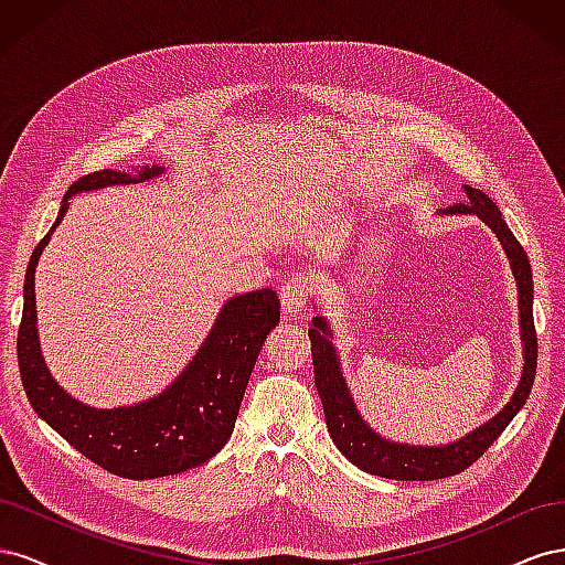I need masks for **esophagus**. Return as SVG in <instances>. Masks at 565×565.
Returning a JSON list of instances; mask_svg holds the SVG:
<instances>
[{
    "label": "esophagus",
    "mask_w": 565,
    "mask_h": 565,
    "mask_svg": "<svg viewBox=\"0 0 565 565\" xmlns=\"http://www.w3.org/2000/svg\"><path fill=\"white\" fill-rule=\"evenodd\" d=\"M311 292H313V278L311 276H301V273H297V276L285 280L282 287H280L282 311L287 316L306 311V306H309V299H311Z\"/></svg>",
    "instance_id": "1"
}]
</instances>
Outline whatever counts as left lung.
I'll list each match as a JSON object with an SVG mask.
<instances>
[{
	"mask_svg": "<svg viewBox=\"0 0 565 565\" xmlns=\"http://www.w3.org/2000/svg\"><path fill=\"white\" fill-rule=\"evenodd\" d=\"M465 188V202H457L452 207L440 210L443 214H476L498 235L502 243L511 273L519 287V316H521V341H523V374L511 401L483 426H478L465 438H459L450 446H407V443H393L372 431L355 409V403L349 393L344 374L339 367L337 349L332 347L330 324L322 316L313 318V328L309 330L311 353H313V372L316 388L322 401L324 422L339 452L344 455L358 469L382 478H396V481H436L448 478L471 467L481 457L498 436L507 429L509 422L516 417L519 409L525 405L530 388L535 382L537 367V334L533 322V270H530L527 254L521 243L504 224L502 212L483 191L471 185Z\"/></svg>",
	"mask_w": 565,
	"mask_h": 565,
	"instance_id": "obj_1",
	"label": "left lung"
}]
</instances>
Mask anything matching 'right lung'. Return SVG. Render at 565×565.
Masks as SVG:
<instances>
[{"instance_id":"obj_1","label":"right lung","mask_w":565,"mask_h":565,"mask_svg":"<svg viewBox=\"0 0 565 565\" xmlns=\"http://www.w3.org/2000/svg\"><path fill=\"white\" fill-rule=\"evenodd\" d=\"M162 172L164 167L156 164L131 167L125 172L100 169L67 188L54 226L30 256L19 328L21 380L35 413L94 465L134 481L200 467L226 446L256 358L270 330L280 322V299L273 289L228 299L212 332L179 377L158 396L127 407H89L67 396L51 377L38 337L35 268L51 233L67 212V200L106 185L141 183Z\"/></svg>"}]
</instances>
